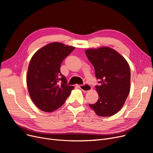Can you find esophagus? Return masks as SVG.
<instances>
[{"mask_svg": "<svg viewBox=\"0 0 153 153\" xmlns=\"http://www.w3.org/2000/svg\"><path fill=\"white\" fill-rule=\"evenodd\" d=\"M78 87H79L81 90L85 92H87L91 90V86L87 84H85L84 85H78Z\"/></svg>", "mask_w": 153, "mask_h": 153, "instance_id": "34e87169", "label": "esophagus"}]
</instances>
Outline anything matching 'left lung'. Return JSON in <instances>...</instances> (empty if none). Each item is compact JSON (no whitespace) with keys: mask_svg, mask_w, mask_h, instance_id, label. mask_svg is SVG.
<instances>
[{"mask_svg":"<svg viewBox=\"0 0 153 153\" xmlns=\"http://www.w3.org/2000/svg\"><path fill=\"white\" fill-rule=\"evenodd\" d=\"M85 52L100 84L96 85L99 99L89 106L98 116H112L122 108L130 91L129 64L121 54L109 47L87 49Z\"/></svg>","mask_w":153,"mask_h":153,"instance_id":"left-lung-1","label":"left lung"}]
</instances>
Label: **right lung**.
I'll list each match as a JSON object with an SVG mask.
<instances>
[{"label":"right lung","instance_id":"right-lung-1","mask_svg":"<svg viewBox=\"0 0 153 153\" xmlns=\"http://www.w3.org/2000/svg\"><path fill=\"white\" fill-rule=\"evenodd\" d=\"M74 49L54 42L38 50L31 58L27 74L28 91L35 105L44 112L61 107L74 88L67 85L60 70L62 61Z\"/></svg>","mask_w":153,"mask_h":153}]
</instances>
